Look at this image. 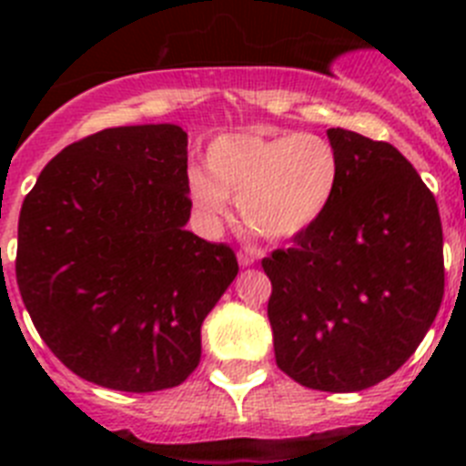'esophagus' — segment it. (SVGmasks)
I'll return each instance as SVG.
<instances>
[{"instance_id":"obj_1","label":"esophagus","mask_w":466,"mask_h":466,"mask_svg":"<svg viewBox=\"0 0 466 466\" xmlns=\"http://www.w3.org/2000/svg\"><path fill=\"white\" fill-rule=\"evenodd\" d=\"M254 261H257V249L254 247H245V249L238 252V263H240L242 268H249Z\"/></svg>"}]
</instances>
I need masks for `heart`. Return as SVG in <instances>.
Masks as SVG:
<instances>
[{
  "label": "heart",
  "mask_w": 466,
  "mask_h": 466,
  "mask_svg": "<svg viewBox=\"0 0 466 466\" xmlns=\"http://www.w3.org/2000/svg\"><path fill=\"white\" fill-rule=\"evenodd\" d=\"M205 167L188 172L187 182L198 217L217 228L236 200L247 228L266 240L291 238L319 219L340 175L333 144L312 133L224 135L208 147Z\"/></svg>",
  "instance_id": "1"
}]
</instances>
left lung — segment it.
<instances>
[{
	"label": "left lung",
	"instance_id": "1",
	"mask_svg": "<svg viewBox=\"0 0 466 466\" xmlns=\"http://www.w3.org/2000/svg\"><path fill=\"white\" fill-rule=\"evenodd\" d=\"M339 187L294 245L261 261L275 361L299 385L360 392L406 364L441 308L434 193L392 144L329 127Z\"/></svg>",
	"mask_w": 466,
	"mask_h": 466
}]
</instances>
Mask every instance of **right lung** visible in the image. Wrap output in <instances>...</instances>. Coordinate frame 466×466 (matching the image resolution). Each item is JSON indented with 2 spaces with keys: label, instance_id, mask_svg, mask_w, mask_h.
<instances>
[{
  "label": "right lung",
  "instance_id": "1",
  "mask_svg": "<svg viewBox=\"0 0 466 466\" xmlns=\"http://www.w3.org/2000/svg\"><path fill=\"white\" fill-rule=\"evenodd\" d=\"M187 133L106 127L41 170L18 219L15 279L36 331L84 380L121 392L182 385L236 252L187 230Z\"/></svg>",
  "mask_w": 466,
  "mask_h": 466
}]
</instances>
